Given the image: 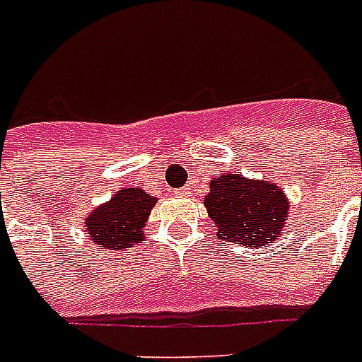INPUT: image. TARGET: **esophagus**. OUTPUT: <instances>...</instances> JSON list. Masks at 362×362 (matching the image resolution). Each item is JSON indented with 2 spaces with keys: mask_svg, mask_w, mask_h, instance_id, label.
Here are the masks:
<instances>
[{
  "mask_svg": "<svg viewBox=\"0 0 362 362\" xmlns=\"http://www.w3.org/2000/svg\"><path fill=\"white\" fill-rule=\"evenodd\" d=\"M187 193H189V187H180V189H176L175 195H178V197H186Z\"/></svg>",
  "mask_w": 362,
  "mask_h": 362,
  "instance_id": "34e87169",
  "label": "esophagus"
}]
</instances>
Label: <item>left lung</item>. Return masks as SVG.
Here are the masks:
<instances>
[{"label":"left lung","mask_w":362,"mask_h":362,"mask_svg":"<svg viewBox=\"0 0 362 362\" xmlns=\"http://www.w3.org/2000/svg\"><path fill=\"white\" fill-rule=\"evenodd\" d=\"M204 206L218 229L216 237L247 247L276 240L289 218V201L280 187L242 175H221L210 182Z\"/></svg>","instance_id":"8db88e82"}]
</instances>
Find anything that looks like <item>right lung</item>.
I'll return each instance as SVG.
<instances>
[{"label": "right lung", "mask_w": 362, "mask_h": 362, "mask_svg": "<svg viewBox=\"0 0 362 362\" xmlns=\"http://www.w3.org/2000/svg\"><path fill=\"white\" fill-rule=\"evenodd\" d=\"M156 197L141 187H125L86 218L88 235L101 247L124 250L144 238L142 227L152 212Z\"/></svg>", "instance_id": "right-lung-1"}]
</instances>
